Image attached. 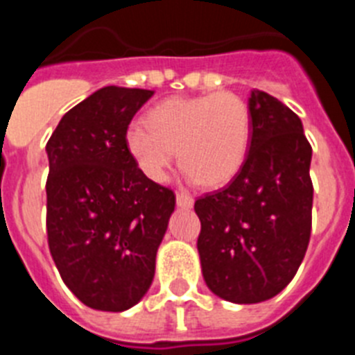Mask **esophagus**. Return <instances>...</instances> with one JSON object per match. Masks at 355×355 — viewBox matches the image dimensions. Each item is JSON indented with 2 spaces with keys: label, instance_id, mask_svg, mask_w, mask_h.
Segmentation results:
<instances>
[{
  "label": "esophagus",
  "instance_id": "34e87169",
  "mask_svg": "<svg viewBox=\"0 0 355 355\" xmlns=\"http://www.w3.org/2000/svg\"><path fill=\"white\" fill-rule=\"evenodd\" d=\"M175 202L180 208H192L193 206V197L190 193H184V192H178L175 196Z\"/></svg>",
  "mask_w": 355,
  "mask_h": 355
}]
</instances>
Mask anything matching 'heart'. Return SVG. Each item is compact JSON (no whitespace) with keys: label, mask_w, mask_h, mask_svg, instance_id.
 Wrapping results in <instances>:
<instances>
[{"label":"heart","mask_w":355,"mask_h":355,"mask_svg":"<svg viewBox=\"0 0 355 355\" xmlns=\"http://www.w3.org/2000/svg\"><path fill=\"white\" fill-rule=\"evenodd\" d=\"M250 137L249 105L233 92H216L158 103L147 112L146 126L128 128L126 146L149 180L165 178L178 150L190 180L220 187L243 167Z\"/></svg>","instance_id":"obj_1"}]
</instances>
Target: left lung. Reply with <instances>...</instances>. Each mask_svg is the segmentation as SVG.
I'll return each mask as SVG.
<instances>
[{
	"label": "left lung",
	"instance_id": "1",
	"mask_svg": "<svg viewBox=\"0 0 355 355\" xmlns=\"http://www.w3.org/2000/svg\"><path fill=\"white\" fill-rule=\"evenodd\" d=\"M249 108L252 137L243 167L227 187L193 206L206 284L234 304L263 302L283 291L311 238L313 150L302 122L258 89Z\"/></svg>",
	"mask_w": 355,
	"mask_h": 355
}]
</instances>
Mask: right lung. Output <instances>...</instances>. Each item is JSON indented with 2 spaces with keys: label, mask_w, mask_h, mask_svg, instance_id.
I'll list each match as a JSON object with an SVG mask.
<instances>
[{
  "label": "right lung",
  "mask_w": 355,
  "mask_h": 355,
  "mask_svg": "<svg viewBox=\"0 0 355 355\" xmlns=\"http://www.w3.org/2000/svg\"><path fill=\"white\" fill-rule=\"evenodd\" d=\"M155 90L105 87L71 108L48 140V245L85 306L126 311L155 277L156 250L175 206L126 146L131 119Z\"/></svg>",
  "instance_id": "add662e5"
}]
</instances>
